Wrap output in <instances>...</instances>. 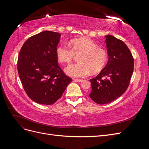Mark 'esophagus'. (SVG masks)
<instances>
[{"instance_id": "1", "label": "esophagus", "mask_w": 149, "mask_h": 149, "mask_svg": "<svg viewBox=\"0 0 149 149\" xmlns=\"http://www.w3.org/2000/svg\"><path fill=\"white\" fill-rule=\"evenodd\" d=\"M74 81L78 82V83H80V82L83 81V79H74Z\"/></svg>"}]
</instances>
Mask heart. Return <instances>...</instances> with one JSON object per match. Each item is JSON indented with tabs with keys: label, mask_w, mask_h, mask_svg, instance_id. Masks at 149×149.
Returning <instances> with one entry per match:
<instances>
[{
	"label": "heart",
	"mask_w": 149,
	"mask_h": 149,
	"mask_svg": "<svg viewBox=\"0 0 149 149\" xmlns=\"http://www.w3.org/2000/svg\"><path fill=\"white\" fill-rule=\"evenodd\" d=\"M70 47L61 44L56 48L58 60L70 64L75 56H80L79 63L71 65L65 69V73L73 78H84L90 73L96 74L103 70L108 61V53L104 48L89 38L73 39L70 42Z\"/></svg>",
	"instance_id": "heart-1"
}]
</instances>
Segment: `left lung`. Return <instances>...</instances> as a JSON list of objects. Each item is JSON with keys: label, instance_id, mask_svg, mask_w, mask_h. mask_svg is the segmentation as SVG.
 <instances>
[{"label": "left lung", "instance_id": "left-lung-1", "mask_svg": "<svg viewBox=\"0 0 149 149\" xmlns=\"http://www.w3.org/2000/svg\"><path fill=\"white\" fill-rule=\"evenodd\" d=\"M109 60L95 78L90 79L91 100L98 104L111 102L127 90L134 71V58L124 42L112 35L106 36Z\"/></svg>", "mask_w": 149, "mask_h": 149}]
</instances>
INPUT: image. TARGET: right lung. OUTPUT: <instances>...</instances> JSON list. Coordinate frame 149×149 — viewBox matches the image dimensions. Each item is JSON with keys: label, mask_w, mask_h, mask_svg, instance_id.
Masks as SVG:
<instances>
[{"label": "right lung", "mask_w": 149, "mask_h": 149, "mask_svg": "<svg viewBox=\"0 0 149 149\" xmlns=\"http://www.w3.org/2000/svg\"><path fill=\"white\" fill-rule=\"evenodd\" d=\"M60 37L52 31L35 35L24 43L18 58V73L25 91L41 104L55 103L72 81L58 65L56 49Z\"/></svg>", "instance_id": "1"}]
</instances>
